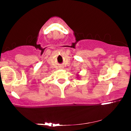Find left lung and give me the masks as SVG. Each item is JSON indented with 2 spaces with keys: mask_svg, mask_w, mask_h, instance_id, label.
<instances>
[{
  "mask_svg": "<svg viewBox=\"0 0 131 131\" xmlns=\"http://www.w3.org/2000/svg\"><path fill=\"white\" fill-rule=\"evenodd\" d=\"M79 77H80V76H79V74H77V78H79Z\"/></svg>",
  "mask_w": 131,
  "mask_h": 131,
  "instance_id": "obj_1",
  "label": "left lung"
}]
</instances>
